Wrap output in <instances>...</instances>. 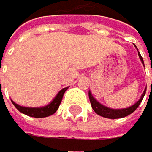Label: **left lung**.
<instances>
[{
  "mask_svg": "<svg viewBox=\"0 0 152 152\" xmlns=\"http://www.w3.org/2000/svg\"><path fill=\"white\" fill-rule=\"evenodd\" d=\"M134 46H135V45H134ZM135 47H136V46H135ZM136 49H137V47H136ZM137 51H138V49H137ZM138 56H139V58H140V60H141V62L144 65V60H143L141 55L139 52H138ZM144 67H145V65H144ZM146 90H147V88L145 89V91L143 92L141 97L139 98V100L137 102L134 103L132 106L125 108V109H113V108H109V107L104 106V105H102L101 103H99L97 100L93 96L92 93L90 91H89V98H90V102H91L93 110L98 114V115L102 116V117L110 118V119H117V118H122V117H125V116H128L129 114L132 113L134 111H135V110L138 108L139 105H140L142 99L144 97V95H145V94H146Z\"/></svg>",
  "mask_w": 152,
  "mask_h": 152,
  "instance_id": "8db88e82",
  "label": "left lung"
}]
</instances>
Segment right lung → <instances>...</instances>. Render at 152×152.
Returning <instances> with one entry per match:
<instances>
[{"label": "right lung", "instance_id": "obj_1", "mask_svg": "<svg viewBox=\"0 0 152 152\" xmlns=\"http://www.w3.org/2000/svg\"><path fill=\"white\" fill-rule=\"evenodd\" d=\"M67 89H68V87L60 90L52 101H51L48 105H46V106H43V107H35V108L23 107V106H20V105L15 103L13 100H11V101L18 111L26 114V115L31 116V117H36V118H43V117H47V116L52 115V114H54L58 111V109L61 103V100H62L63 94Z\"/></svg>", "mask_w": 152, "mask_h": 152}]
</instances>
